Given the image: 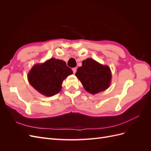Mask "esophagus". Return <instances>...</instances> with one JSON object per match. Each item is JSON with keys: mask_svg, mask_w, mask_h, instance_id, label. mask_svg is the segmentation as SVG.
I'll use <instances>...</instances> for the list:
<instances>
[{"mask_svg": "<svg viewBox=\"0 0 151 151\" xmlns=\"http://www.w3.org/2000/svg\"><path fill=\"white\" fill-rule=\"evenodd\" d=\"M72 71H73V72H74V74H75V73H76V71H77L76 68V67H74V68H72Z\"/></svg>", "mask_w": 151, "mask_h": 151, "instance_id": "esophagus-1", "label": "esophagus"}]
</instances>
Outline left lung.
Masks as SVG:
<instances>
[{"mask_svg":"<svg viewBox=\"0 0 151 151\" xmlns=\"http://www.w3.org/2000/svg\"><path fill=\"white\" fill-rule=\"evenodd\" d=\"M86 91L96 94L106 89L110 84L111 74L108 66L101 65L92 58L83 62L76 73Z\"/></svg>","mask_w":151,"mask_h":151,"instance_id":"1","label":"left lung"}]
</instances>
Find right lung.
Listing matches in <instances>:
<instances>
[{
	"label": "right lung",
	"instance_id": "right-lung-1",
	"mask_svg": "<svg viewBox=\"0 0 151 151\" xmlns=\"http://www.w3.org/2000/svg\"><path fill=\"white\" fill-rule=\"evenodd\" d=\"M72 73L64 61L51 58L42 64L35 65L28 78L30 84L41 94L52 96L60 92L63 81Z\"/></svg>",
	"mask_w": 151,
	"mask_h": 151
}]
</instances>
